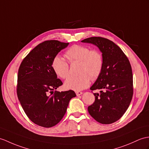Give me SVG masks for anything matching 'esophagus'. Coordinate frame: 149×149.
<instances>
[{"label":"esophagus","instance_id":"1","mask_svg":"<svg viewBox=\"0 0 149 149\" xmlns=\"http://www.w3.org/2000/svg\"><path fill=\"white\" fill-rule=\"evenodd\" d=\"M75 94L77 96H80L82 94V93L81 91H76L75 92Z\"/></svg>","mask_w":149,"mask_h":149}]
</instances>
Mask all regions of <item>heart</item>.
Here are the masks:
<instances>
[{
    "instance_id": "b5f03b06",
    "label": "heart",
    "mask_w": 149,
    "mask_h": 149,
    "mask_svg": "<svg viewBox=\"0 0 149 149\" xmlns=\"http://www.w3.org/2000/svg\"><path fill=\"white\" fill-rule=\"evenodd\" d=\"M69 63L79 61L77 76H72L65 82V88L74 91H81L88 88L92 80H96L102 71L103 58L98 49H91L83 45L75 44L65 53ZM52 68L58 77L65 79L70 75L69 65L67 61L59 55L54 57L52 61Z\"/></svg>"
}]
</instances>
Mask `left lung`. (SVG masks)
I'll list each match as a JSON object with an SVG mask.
<instances>
[{"mask_svg":"<svg viewBox=\"0 0 149 149\" xmlns=\"http://www.w3.org/2000/svg\"><path fill=\"white\" fill-rule=\"evenodd\" d=\"M82 42L98 47L103 58V67L100 76L90 89L95 100L88 107L91 116L96 121L109 124L115 123L126 112L133 95V74L128 58L112 41L101 37L85 39Z\"/></svg>","mask_w":149,"mask_h":149,"instance_id":"obj_1","label":"left lung"}]
</instances>
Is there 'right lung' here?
Wrapping results in <instances>:
<instances>
[{
	"instance_id": "obj_1",
	"label": "right lung",
	"mask_w": 149,
	"mask_h": 149,
	"mask_svg": "<svg viewBox=\"0 0 149 149\" xmlns=\"http://www.w3.org/2000/svg\"><path fill=\"white\" fill-rule=\"evenodd\" d=\"M68 43L46 40L34 47L18 69L17 95L27 117L37 125L53 127L66 113L74 91H54L63 84L52 68V61Z\"/></svg>"
}]
</instances>
